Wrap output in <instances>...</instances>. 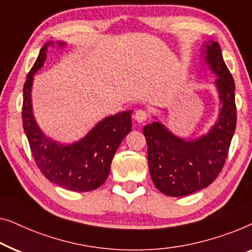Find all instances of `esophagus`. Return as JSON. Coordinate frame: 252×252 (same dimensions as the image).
<instances>
[{
  "instance_id": "esophagus-1",
  "label": "esophagus",
  "mask_w": 252,
  "mask_h": 252,
  "mask_svg": "<svg viewBox=\"0 0 252 252\" xmlns=\"http://www.w3.org/2000/svg\"><path fill=\"white\" fill-rule=\"evenodd\" d=\"M148 118V113L146 111H144V109H138L136 112V114H134V120L138 123H144L146 121Z\"/></svg>"
}]
</instances>
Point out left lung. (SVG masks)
I'll use <instances>...</instances> for the list:
<instances>
[{
  "label": "left lung",
  "mask_w": 252,
  "mask_h": 252,
  "mask_svg": "<svg viewBox=\"0 0 252 252\" xmlns=\"http://www.w3.org/2000/svg\"><path fill=\"white\" fill-rule=\"evenodd\" d=\"M204 62L215 74L220 108L217 122L195 139L173 134L157 121L144 126L148 145V168L154 185L165 195H189L208 187L217 178L227 158L236 126L235 84L216 41L205 43Z\"/></svg>",
  "instance_id": "8db88e82"
}]
</instances>
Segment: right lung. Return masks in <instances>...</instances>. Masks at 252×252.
Wrapping results in <instances>:
<instances>
[{
  "label": "right lung",
  "mask_w": 252,
  "mask_h": 252,
  "mask_svg": "<svg viewBox=\"0 0 252 252\" xmlns=\"http://www.w3.org/2000/svg\"><path fill=\"white\" fill-rule=\"evenodd\" d=\"M52 42L42 47L24 84L23 126L33 158L47 179L65 189L90 192L100 187L111 171L120 144L132 129V111L120 112L98 122L79 141L62 144L47 137L35 121L32 105L34 75L43 66ZM59 47L65 43L58 42Z\"/></svg>",
  "instance_id": "add662e5"
}]
</instances>
